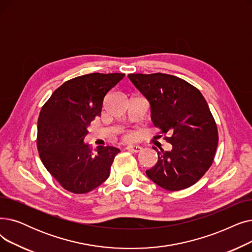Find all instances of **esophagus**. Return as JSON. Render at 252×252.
I'll return each instance as SVG.
<instances>
[{
  "label": "esophagus",
  "instance_id": "34e87169",
  "mask_svg": "<svg viewBox=\"0 0 252 252\" xmlns=\"http://www.w3.org/2000/svg\"><path fill=\"white\" fill-rule=\"evenodd\" d=\"M126 149H127L129 152H132V153H139V152H141V150H142V148H141V147H138V146H128Z\"/></svg>",
  "mask_w": 252,
  "mask_h": 252
}]
</instances>
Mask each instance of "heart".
<instances>
[{
	"label": "heart",
	"mask_w": 252,
	"mask_h": 252,
	"mask_svg": "<svg viewBox=\"0 0 252 252\" xmlns=\"http://www.w3.org/2000/svg\"><path fill=\"white\" fill-rule=\"evenodd\" d=\"M124 139H126V140H130V139H132V135H131V134H126V135L124 136Z\"/></svg>",
	"instance_id": "heart-1"
}]
</instances>
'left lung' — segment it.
<instances>
[{
  "label": "left lung",
  "mask_w": 252,
  "mask_h": 252,
  "mask_svg": "<svg viewBox=\"0 0 252 252\" xmlns=\"http://www.w3.org/2000/svg\"><path fill=\"white\" fill-rule=\"evenodd\" d=\"M128 77L150 101L154 126L172 145L170 152L154 148L158 162L146 171L148 177L170 191L195 185L212 165L219 141L218 126L205 98L195 86L172 75Z\"/></svg>",
  "instance_id": "left-lung-1"
}]
</instances>
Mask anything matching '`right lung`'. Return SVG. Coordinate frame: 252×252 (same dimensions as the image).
Masks as SVG:
<instances>
[{
	"mask_svg": "<svg viewBox=\"0 0 252 252\" xmlns=\"http://www.w3.org/2000/svg\"><path fill=\"white\" fill-rule=\"evenodd\" d=\"M125 74L93 73L59 86L44 105L38 120L37 148L46 169L64 189L86 194L110 175L120 150L99 146L93 154L83 142L92 120L100 116L103 100Z\"/></svg>",
	"mask_w": 252,
	"mask_h": 252,
	"instance_id": "right-lung-1",
	"label": "right lung"
}]
</instances>
